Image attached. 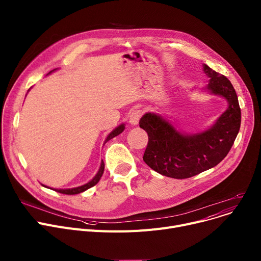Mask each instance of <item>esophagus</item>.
Masks as SVG:
<instances>
[{"label":"esophagus","instance_id":"1","mask_svg":"<svg viewBox=\"0 0 261 261\" xmlns=\"http://www.w3.org/2000/svg\"><path fill=\"white\" fill-rule=\"evenodd\" d=\"M141 116H142L141 110H133L129 115V123L132 126H136L138 124V121H140Z\"/></svg>","mask_w":261,"mask_h":261}]
</instances>
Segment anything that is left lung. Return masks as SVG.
I'll return each instance as SVG.
<instances>
[{"label":"left lung","instance_id":"8db88e82","mask_svg":"<svg viewBox=\"0 0 261 261\" xmlns=\"http://www.w3.org/2000/svg\"><path fill=\"white\" fill-rule=\"evenodd\" d=\"M203 71L210 79L205 89L228 101L227 110L209 129L184 133L162 115L151 112L140 120L149 138L143 160L162 175L182 179L215 167L227 156L239 132L241 112L231 82L204 64Z\"/></svg>","mask_w":261,"mask_h":261}]
</instances>
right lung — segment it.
Instances as JSON below:
<instances>
[{"label": "right lung", "instance_id": "right-lung-1", "mask_svg": "<svg viewBox=\"0 0 261 261\" xmlns=\"http://www.w3.org/2000/svg\"><path fill=\"white\" fill-rule=\"evenodd\" d=\"M55 70H57V69H54V70L50 71L48 74H50L51 72H54ZM124 130H125V124H121V125H119L118 127H116V128L107 136L106 141H105V144H106L108 141H110L111 138H113V137L117 136L118 134H120ZM103 169H105V164H103V162L101 161V164H100V167H99L98 172L96 173V175H95L89 182H87V184H85V185H83V186H81V187L71 188V189H52V190H55V191H57V192L62 193V194H66V195H74V194L82 193V192H84V191L88 190V189H90L91 187L95 186V185L99 181V179H100V177H101V175H102V173H103ZM43 186H44V185H43ZM44 187H46V186H44Z\"/></svg>", "mask_w": 261, "mask_h": 261}]
</instances>
